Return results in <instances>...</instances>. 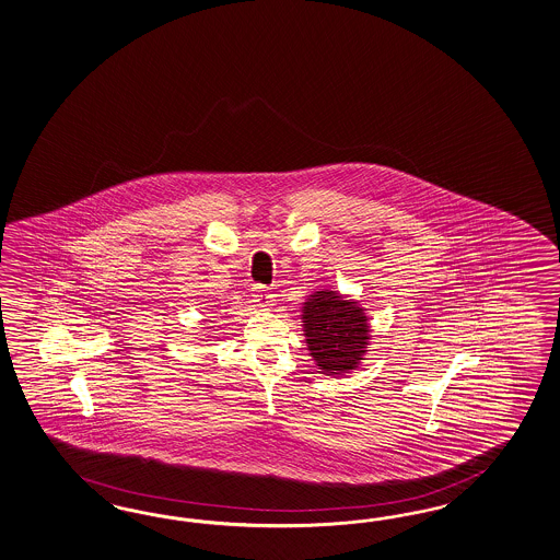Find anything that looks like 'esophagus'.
I'll return each instance as SVG.
<instances>
[{
  "instance_id": "34e87169",
  "label": "esophagus",
  "mask_w": 560,
  "mask_h": 560,
  "mask_svg": "<svg viewBox=\"0 0 560 560\" xmlns=\"http://www.w3.org/2000/svg\"><path fill=\"white\" fill-rule=\"evenodd\" d=\"M254 299H256L259 306H272L273 294H270L268 290H264L261 287H256V290H254Z\"/></svg>"
}]
</instances>
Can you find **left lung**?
<instances>
[{
    "instance_id": "1",
    "label": "left lung",
    "mask_w": 560,
    "mask_h": 560,
    "mask_svg": "<svg viewBox=\"0 0 560 560\" xmlns=\"http://www.w3.org/2000/svg\"><path fill=\"white\" fill-rule=\"evenodd\" d=\"M302 327L316 368L327 375L355 370L370 345L363 308L335 290H318L302 306Z\"/></svg>"
}]
</instances>
